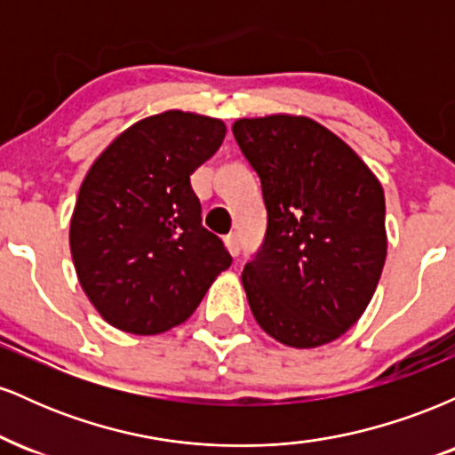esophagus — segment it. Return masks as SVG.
I'll use <instances>...</instances> for the list:
<instances>
[{"label": "esophagus", "mask_w": 455, "mask_h": 455, "mask_svg": "<svg viewBox=\"0 0 455 455\" xmlns=\"http://www.w3.org/2000/svg\"><path fill=\"white\" fill-rule=\"evenodd\" d=\"M224 242H227L228 252H231L233 257H237V254L242 252V239H239V235H237V233L227 235V239H224Z\"/></svg>", "instance_id": "1"}]
</instances>
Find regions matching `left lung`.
<instances>
[{
  "label": "left lung",
  "instance_id": "8db88e82",
  "mask_svg": "<svg viewBox=\"0 0 455 455\" xmlns=\"http://www.w3.org/2000/svg\"><path fill=\"white\" fill-rule=\"evenodd\" d=\"M233 134L267 207L263 248L242 275L250 310L286 347L338 340L368 307L387 257L383 186L304 115L243 117Z\"/></svg>",
  "mask_w": 455,
  "mask_h": 455
}]
</instances>
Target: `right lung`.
Segmentation results:
<instances>
[{
  "instance_id": "obj_1",
  "label": "right lung",
  "mask_w": 455,
  "mask_h": 455,
  "mask_svg": "<svg viewBox=\"0 0 455 455\" xmlns=\"http://www.w3.org/2000/svg\"><path fill=\"white\" fill-rule=\"evenodd\" d=\"M222 119L164 111L124 130L83 180L70 252L108 325L156 336L184 323L231 254L203 227L190 175L222 145Z\"/></svg>"
}]
</instances>
